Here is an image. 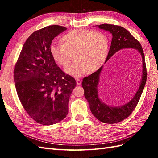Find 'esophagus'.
Returning a JSON list of instances; mask_svg holds the SVG:
<instances>
[{
  "label": "esophagus",
  "mask_w": 158,
  "mask_h": 158,
  "mask_svg": "<svg viewBox=\"0 0 158 158\" xmlns=\"http://www.w3.org/2000/svg\"><path fill=\"white\" fill-rule=\"evenodd\" d=\"M76 82H77V85H80L81 83V81L79 79H76Z\"/></svg>",
  "instance_id": "esophagus-1"
}]
</instances>
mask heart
Here are the masks:
<instances>
[{"label":"heart","mask_w":158,"mask_h":158,"mask_svg":"<svg viewBox=\"0 0 158 158\" xmlns=\"http://www.w3.org/2000/svg\"><path fill=\"white\" fill-rule=\"evenodd\" d=\"M60 43H53L49 52L53 60L66 68L73 59L75 61L66 69V72L79 77L88 71H96L108 56L109 40L102 32H94L88 29H76L61 37Z\"/></svg>","instance_id":"b5f03b06"}]
</instances>
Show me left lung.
Wrapping results in <instances>:
<instances>
[{
    "mask_svg": "<svg viewBox=\"0 0 158 158\" xmlns=\"http://www.w3.org/2000/svg\"><path fill=\"white\" fill-rule=\"evenodd\" d=\"M98 27L110 32L113 36L111 45L105 62L108 61L110 57L115 54L117 52L124 48H134L137 49L140 53L143 58V76L139 88L134 98L128 103L122 106L113 107L108 106L100 101L98 98L97 86L99 82V76L101 73L102 66L92 75L83 79L82 87L84 89V96L89 102V108L93 115L96 119L103 123H115L123 121L130 115V114L136 108L141 96L147 81L145 55L139 41L134 37L126 29L120 26L108 24V23L98 25Z\"/></svg>",
    "mask_w": 158,
    "mask_h": 158,
    "instance_id": "8db88e82",
    "label": "left lung"
}]
</instances>
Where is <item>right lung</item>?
Here are the masks:
<instances>
[{
    "mask_svg": "<svg viewBox=\"0 0 158 158\" xmlns=\"http://www.w3.org/2000/svg\"><path fill=\"white\" fill-rule=\"evenodd\" d=\"M66 28L52 25L36 31L23 45L13 70L18 98L31 118L43 125L61 122L76 81L60 69L50 54L53 39Z\"/></svg>",
    "mask_w": 158,
    "mask_h": 158,
    "instance_id": "obj_1",
    "label": "right lung"
}]
</instances>
